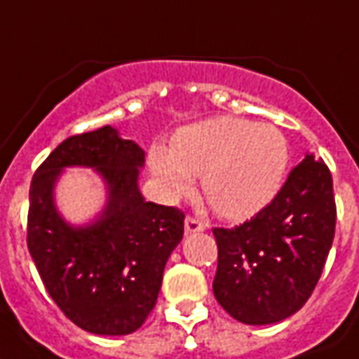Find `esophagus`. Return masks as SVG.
Wrapping results in <instances>:
<instances>
[{"label": "esophagus", "mask_w": 359, "mask_h": 359, "mask_svg": "<svg viewBox=\"0 0 359 359\" xmlns=\"http://www.w3.org/2000/svg\"><path fill=\"white\" fill-rule=\"evenodd\" d=\"M206 229V224L203 219L198 218H193V216H187L185 218V233L191 235V233H198V231H205Z\"/></svg>", "instance_id": "1"}]
</instances>
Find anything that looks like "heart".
Listing matches in <instances>:
<instances>
[{
    "label": "heart",
    "instance_id": "b5f03b06",
    "mask_svg": "<svg viewBox=\"0 0 359 359\" xmlns=\"http://www.w3.org/2000/svg\"><path fill=\"white\" fill-rule=\"evenodd\" d=\"M151 170L170 197H183L201 177L208 205L222 218L252 216L273 198L289 161L287 141L269 124L218 116L183 128L172 151L154 147Z\"/></svg>",
    "mask_w": 359,
    "mask_h": 359
}]
</instances>
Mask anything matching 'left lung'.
<instances>
[{"label":"left lung","mask_w":359,"mask_h":359,"mask_svg":"<svg viewBox=\"0 0 359 359\" xmlns=\"http://www.w3.org/2000/svg\"><path fill=\"white\" fill-rule=\"evenodd\" d=\"M334 222L331 172L306 154L268 206L241 226L212 229L218 304L247 325L277 323L298 312L321 277Z\"/></svg>","instance_id":"1"}]
</instances>
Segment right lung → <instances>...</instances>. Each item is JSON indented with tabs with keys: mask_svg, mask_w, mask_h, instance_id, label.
<instances>
[{
	"mask_svg": "<svg viewBox=\"0 0 359 359\" xmlns=\"http://www.w3.org/2000/svg\"><path fill=\"white\" fill-rule=\"evenodd\" d=\"M143 162L135 141L103 126L62 141L30 183L28 250L49 297L88 333L130 334L145 323L183 237L185 214L140 193ZM67 165L95 168L107 183V206L90 226H69L54 208V182Z\"/></svg>",
	"mask_w": 359,
	"mask_h": 359,
	"instance_id": "1",
	"label": "right lung"
}]
</instances>
